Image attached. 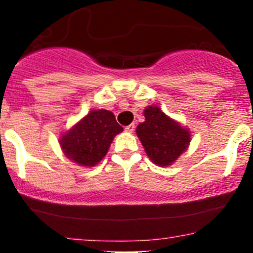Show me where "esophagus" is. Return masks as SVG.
Segmentation results:
<instances>
[{
	"instance_id": "esophagus-1",
	"label": "esophagus",
	"mask_w": 253,
	"mask_h": 253,
	"mask_svg": "<svg viewBox=\"0 0 253 253\" xmlns=\"http://www.w3.org/2000/svg\"><path fill=\"white\" fill-rule=\"evenodd\" d=\"M134 128H136V125L131 124V125H128V126H126V128H125V131L128 132V133H132V132L134 131Z\"/></svg>"
}]
</instances>
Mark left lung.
<instances>
[{
	"instance_id": "left-lung-1",
	"label": "left lung",
	"mask_w": 253,
	"mask_h": 253,
	"mask_svg": "<svg viewBox=\"0 0 253 253\" xmlns=\"http://www.w3.org/2000/svg\"><path fill=\"white\" fill-rule=\"evenodd\" d=\"M144 117L145 121L137 126L136 132L145 153L159 167L171 165L187 149L191 142L190 131L158 106H148Z\"/></svg>"
}]
</instances>
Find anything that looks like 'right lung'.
Masks as SVG:
<instances>
[{
	"instance_id": "right-lung-1",
	"label": "right lung",
	"mask_w": 253,
	"mask_h": 253,
	"mask_svg": "<svg viewBox=\"0 0 253 253\" xmlns=\"http://www.w3.org/2000/svg\"><path fill=\"white\" fill-rule=\"evenodd\" d=\"M124 131L111 111L91 110L60 138L66 157L81 167H94L108 153L112 139Z\"/></svg>"
}]
</instances>
